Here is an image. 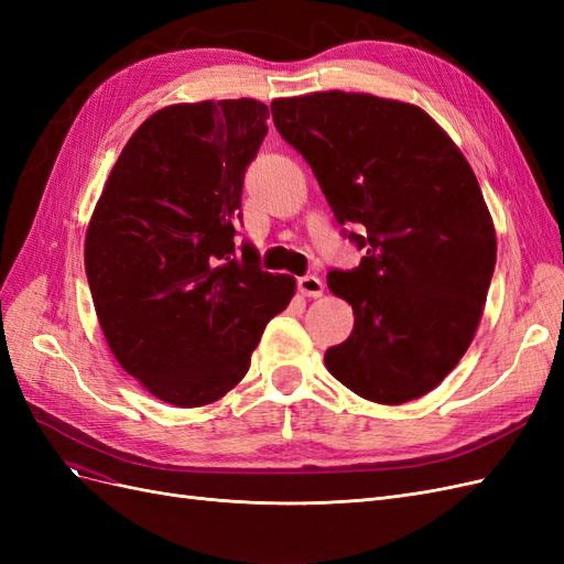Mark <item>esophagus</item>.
I'll use <instances>...</instances> for the list:
<instances>
[{
	"label": "esophagus",
	"instance_id": "34e87169",
	"mask_svg": "<svg viewBox=\"0 0 564 564\" xmlns=\"http://www.w3.org/2000/svg\"><path fill=\"white\" fill-rule=\"evenodd\" d=\"M299 292L308 299H319L324 294V284L315 275H305L299 280Z\"/></svg>",
	"mask_w": 564,
	"mask_h": 564
}]
</instances>
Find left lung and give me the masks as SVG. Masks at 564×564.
<instances>
[{
    "instance_id": "8db88e82",
    "label": "left lung",
    "mask_w": 564,
    "mask_h": 564,
    "mask_svg": "<svg viewBox=\"0 0 564 564\" xmlns=\"http://www.w3.org/2000/svg\"><path fill=\"white\" fill-rule=\"evenodd\" d=\"M350 240L355 270H332V294L355 327L324 355L355 395L404 404L458 365L480 324L497 232L464 152L419 106L371 94L315 91L270 104Z\"/></svg>"
}]
</instances>
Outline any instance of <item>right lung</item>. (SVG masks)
<instances>
[{
    "instance_id": "right-lung-1",
    "label": "right lung",
    "mask_w": 564,
    "mask_h": 564,
    "mask_svg": "<svg viewBox=\"0 0 564 564\" xmlns=\"http://www.w3.org/2000/svg\"><path fill=\"white\" fill-rule=\"evenodd\" d=\"M256 98L176 104L133 131L100 193L84 268L115 360L150 395L212 404L249 371L292 275L235 253L247 164L268 133Z\"/></svg>"
}]
</instances>
